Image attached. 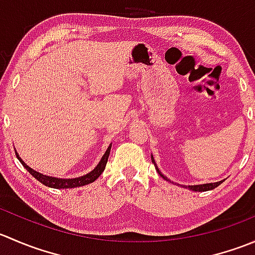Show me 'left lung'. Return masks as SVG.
I'll list each match as a JSON object with an SVG mask.
<instances>
[{"label":"left lung","mask_w":255,"mask_h":255,"mask_svg":"<svg viewBox=\"0 0 255 255\" xmlns=\"http://www.w3.org/2000/svg\"><path fill=\"white\" fill-rule=\"evenodd\" d=\"M151 163L154 164V166H155V169H156V171H158V173H159V175H160L161 177H163L164 180H166V181H169L168 177L164 176L163 174H161L160 171H159V169H158V166H156L155 160H154L153 155H151ZM221 184H222V181H218V182H211V184H202V185H190V186H186V187H189V189H190V190H192V191L204 192V191H208V190H213V189H215V187L220 186ZM181 186H182V185H181ZM184 187H185V186H184Z\"/></svg>","instance_id":"obj_1"}]
</instances>
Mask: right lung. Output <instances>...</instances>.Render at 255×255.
<instances>
[{
	"instance_id": "right-lung-1",
	"label": "right lung",
	"mask_w": 255,
	"mask_h": 255,
	"mask_svg": "<svg viewBox=\"0 0 255 255\" xmlns=\"http://www.w3.org/2000/svg\"><path fill=\"white\" fill-rule=\"evenodd\" d=\"M111 146H112V144H110V146L107 148L106 153L104 154L102 159L100 160V163L97 164V166L94 169V170L90 171V173L86 174V175L75 177V179H58V177L43 175V174L38 173V171L33 170L32 168H29V166H28L27 164H25L24 161L19 158V155H18L17 151H16V155H17L18 160L22 163V165L27 169V171H29L30 175L34 176L38 181L42 182V184L45 185V186L53 187V189H73V187H79V186H84V185H87V184H91V182H94L97 177L104 173L105 168H106L107 160H109V155H110V150H111Z\"/></svg>"
}]
</instances>
